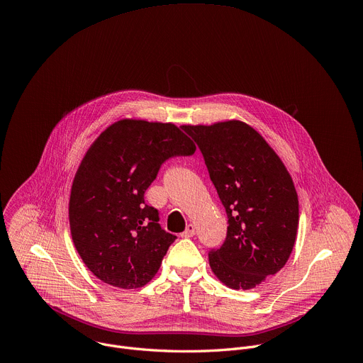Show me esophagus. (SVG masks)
Masks as SVG:
<instances>
[{
    "mask_svg": "<svg viewBox=\"0 0 363 363\" xmlns=\"http://www.w3.org/2000/svg\"><path fill=\"white\" fill-rule=\"evenodd\" d=\"M195 235V226L194 225H188V228L181 233L182 238H191Z\"/></svg>",
    "mask_w": 363,
    "mask_h": 363,
    "instance_id": "34e87169",
    "label": "esophagus"
}]
</instances>
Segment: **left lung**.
<instances>
[{"label":"left lung","mask_w":363,"mask_h":363,"mask_svg":"<svg viewBox=\"0 0 363 363\" xmlns=\"http://www.w3.org/2000/svg\"><path fill=\"white\" fill-rule=\"evenodd\" d=\"M182 130L198 144L229 223L222 247L208 254L209 267L228 288L252 289L279 272L294 250L299 202L292 177L242 121Z\"/></svg>","instance_id":"obj_1"}]
</instances>
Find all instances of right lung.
I'll return each mask as SVG.
<instances>
[{
	"label": "right lung",
	"instance_id": "add662e5",
	"mask_svg": "<svg viewBox=\"0 0 363 363\" xmlns=\"http://www.w3.org/2000/svg\"><path fill=\"white\" fill-rule=\"evenodd\" d=\"M177 125L121 119L84 155L69 195V228L77 252L102 282L135 289L147 285L177 239L165 232L144 194L161 165L195 152Z\"/></svg>",
	"mask_w": 363,
	"mask_h": 363
}]
</instances>
